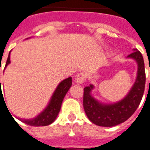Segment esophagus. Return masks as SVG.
Here are the masks:
<instances>
[{
    "label": "esophagus",
    "instance_id": "obj_1",
    "mask_svg": "<svg viewBox=\"0 0 150 150\" xmlns=\"http://www.w3.org/2000/svg\"><path fill=\"white\" fill-rule=\"evenodd\" d=\"M86 73H84V72L80 73V74L77 75V76H76V83H80V84L83 83L86 80Z\"/></svg>",
    "mask_w": 150,
    "mask_h": 150
}]
</instances>
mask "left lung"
<instances>
[{
	"label": "left lung",
	"mask_w": 150,
	"mask_h": 150,
	"mask_svg": "<svg viewBox=\"0 0 150 150\" xmlns=\"http://www.w3.org/2000/svg\"><path fill=\"white\" fill-rule=\"evenodd\" d=\"M138 64L136 82L127 96L113 104H102L91 96L92 84L83 89V108L90 121L100 127H110L127 120L138 108L143 98L146 83L144 60L137 49L128 55Z\"/></svg>",
	"instance_id": "obj_1"
}]
</instances>
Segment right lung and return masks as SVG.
<instances>
[{
	"instance_id": "right-lung-1",
	"label": "right lung",
	"mask_w": 150,
	"mask_h": 150,
	"mask_svg": "<svg viewBox=\"0 0 150 150\" xmlns=\"http://www.w3.org/2000/svg\"><path fill=\"white\" fill-rule=\"evenodd\" d=\"M11 63L10 60V53L7 57V62H6L5 67ZM72 85V78L68 77L63 80L62 82L60 83L58 85L57 89L54 91V94L52 96L49 104L46 107V109L42 112H40L38 117L32 120H22L20 119V120H21L26 124L33 126V127H44L47 125L51 124L54 122L57 117L58 113L60 110L62 102L64 100V96L68 92V90ZM0 86H1V80H0ZM1 88V86H0ZM1 90L0 91V96H3L1 93Z\"/></svg>"
}]
</instances>
